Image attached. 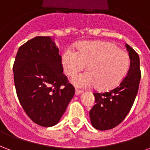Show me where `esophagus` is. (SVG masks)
<instances>
[{
	"mask_svg": "<svg viewBox=\"0 0 150 150\" xmlns=\"http://www.w3.org/2000/svg\"><path fill=\"white\" fill-rule=\"evenodd\" d=\"M83 93V91H82V90H77V89L75 90V95H76V96L80 95V94H81V93Z\"/></svg>",
	"mask_w": 150,
	"mask_h": 150,
	"instance_id": "esophagus-1",
	"label": "esophagus"
}]
</instances>
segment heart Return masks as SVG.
I'll return each mask as SVG.
<instances>
[{
	"label": "heart",
	"mask_w": 150,
	"mask_h": 150,
	"mask_svg": "<svg viewBox=\"0 0 150 150\" xmlns=\"http://www.w3.org/2000/svg\"><path fill=\"white\" fill-rule=\"evenodd\" d=\"M61 62L68 76H74L88 64L89 71L71 80L75 86H97L98 90H107L116 86L125 78L130 67V57L111 42H85L78 45L76 52L65 50Z\"/></svg>",
	"instance_id": "1"
}]
</instances>
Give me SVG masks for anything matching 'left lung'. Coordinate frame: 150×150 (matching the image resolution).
Wrapping results in <instances>:
<instances>
[{
  "label": "left lung",
  "mask_w": 150,
  "mask_h": 150,
  "mask_svg": "<svg viewBox=\"0 0 150 150\" xmlns=\"http://www.w3.org/2000/svg\"><path fill=\"white\" fill-rule=\"evenodd\" d=\"M131 64L127 75L118 86L105 93H93L95 105L90 111L93 127L100 131L112 129L127 116L139 91L141 79L139 54L126 44Z\"/></svg>",
  "instance_id": "8db88e82"
}]
</instances>
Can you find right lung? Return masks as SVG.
<instances>
[{
	"label": "right lung",
	"mask_w": 150,
	"mask_h": 150,
	"mask_svg": "<svg viewBox=\"0 0 150 150\" xmlns=\"http://www.w3.org/2000/svg\"><path fill=\"white\" fill-rule=\"evenodd\" d=\"M13 73L17 96L27 116L45 127L59 123L75 88L63 74L61 56L54 39L39 36L21 45Z\"/></svg>",
	"instance_id": "1"
}]
</instances>
